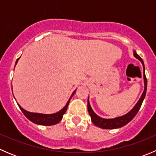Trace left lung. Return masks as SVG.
I'll list each match as a JSON object with an SVG mask.
<instances>
[{"instance_id": "1", "label": "left lung", "mask_w": 156, "mask_h": 156, "mask_svg": "<svg viewBox=\"0 0 156 156\" xmlns=\"http://www.w3.org/2000/svg\"><path fill=\"white\" fill-rule=\"evenodd\" d=\"M133 56L136 58V59H139L143 64V66H144V93L141 95L140 98L138 100V102L136 103V104L135 105L134 107L132 108L129 112H127L125 115L120 116V117L115 118V119H103V118L100 117V116L97 115L94 111H93L92 108H91L90 105L89 100H87V110L88 112H89L90 115L91 121H92L93 123L96 125V126L100 127V128L103 129H115V128H119V127H122L125 125H126L127 123L130 122L132 119L134 118V116L136 115V113L138 112V111L140 110V108L141 107V105H142L143 101H144V98L146 97V88H147V79H146V77L145 75V67H144V61H143L142 58L136 53V51H133Z\"/></svg>"}]
</instances>
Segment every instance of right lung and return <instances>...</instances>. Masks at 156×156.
I'll return each instance as SVG.
<instances>
[{"label": "right lung", "mask_w": 156, "mask_h": 156, "mask_svg": "<svg viewBox=\"0 0 156 156\" xmlns=\"http://www.w3.org/2000/svg\"><path fill=\"white\" fill-rule=\"evenodd\" d=\"M19 59H20V58H18L17 60L16 61V65L17 64ZM75 91H76V90L72 93V96H71L70 98H69V100H68V102H67L66 105L60 111H59L58 112L54 113V114H41V113L30 112L26 111L24 108H22L18 103H17V104H18L19 107L21 109V111L23 112V114L25 115V116H26L28 119H29L31 122H32L33 123L40 125H46V126H48V125H53L59 123V122L62 120V116L65 114V112H66L67 108H68L69 101H70V100L72 99V96L74 95Z\"/></svg>", "instance_id": "right-lung-1"}]
</instances>
